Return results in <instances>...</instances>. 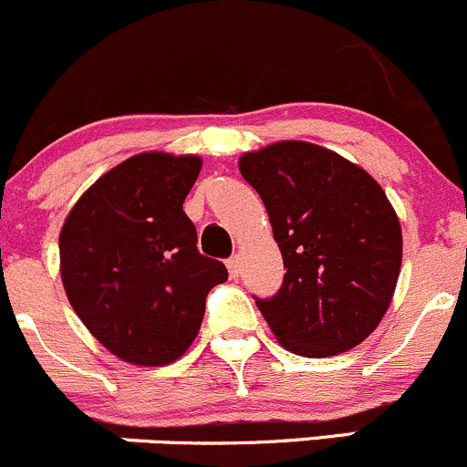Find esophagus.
I'll return each instance as SVG.
<instances>
[{
	"label": "esophagus",
	"instance_id": "obj_1",
	"mask_svg": "<svg viewBox=\"0 0 467 467\" xmlns=\"http://www.w3.org/2000/svg\"><path fill=\"white\" fill-rule=\"evenodd\" d=\"M227 270H229V276H232V279H238V276H240V258L238 256L229 258Z\"/></svg>",
	"mask_w": 467,
	"mask_h": 467
}]
</instances>
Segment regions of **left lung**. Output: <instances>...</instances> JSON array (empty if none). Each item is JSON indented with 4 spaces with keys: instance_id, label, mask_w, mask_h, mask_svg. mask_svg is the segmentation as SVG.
Listing matches in <instances>:
<instances>
[{
    "instance_id": "obj_1",
    "label": "left lung",
    "mask_w": 467,
    "mask_h": 467,
    "mask_svg": "<svg viewBox=\"0 0 467 467\" xmlns=\"http://www.w3.org/2000/svg\"><path fill=\"white\" fill-rule=\"evenodd\" d=\"M284 256V284L256 299L281 348L334 357L379 327L401 267V227L384 188L352 161L306 140L244 151Z\"/></svg>"
}]
</instances>
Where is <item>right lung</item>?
Masks as SVG:
<instances>
[{"label":"right lung","instance_id":"obj_1","mask_svg":"<svg viewBox=\"0 0 467 467\" xmlns=\"http://www.w3.org/2000/svg\"><path fill=\"white\" fill-rule=\"evenodd\" d=\"M200 170L195 154L142 151L101 174L61 227V281L72 308L133 366L182 358L200 334L206 295L227 281L223 263L197 252L183 211Z\"/></svg>","mask_w":467,"mask_h":467}]
</instances>
